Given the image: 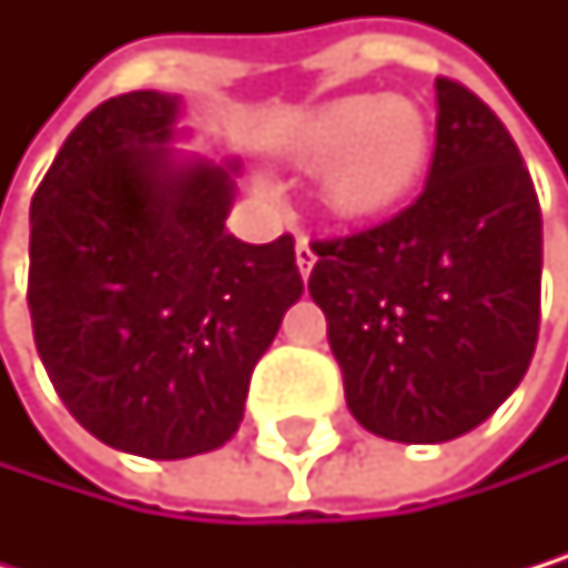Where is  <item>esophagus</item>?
<instances>
[{
    "label": "esophagus",
    "instance_id": "obj_1",
    "mask_svg": "<svg viewBox=\"0 0 568 568\" xmlns=\"http://www.w3.org/2000/svg\"><path fill=\"white\" fill-rule=\"evenodd\" d=\"M296 265H300V275L310 278V272H313V265H316V252L310 248L306 237H300V242H296Z\"/></svg>",
    "mask_w": 568,
    "mask_h": 568
}]
</instances>
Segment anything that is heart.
Wrapping results in <instances>:
<instances>
[{
  "instance_id": "1",
  "label": "heart",
  "mask_w": 568,
  "mask_h": 568,
  "mask_svg": "<svg viewBox=\"0 0 568 568\" xmlns=\"http://www.w3.org/2000/svg\"><path fill=\"white\" fill-rule=\"evenodd\" d=\"M290 156L323 170V201L337 217L371 221L402 207L433 156L426 112L398 94H351L331 101L300 129Z\"/></svg>"
}]
</instances>
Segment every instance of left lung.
Here are the masks:
<instances>
[{
    "label": "left lung",
    "instance_id": "1",
    "mask_svg": "<svg viewBox=\"0 0 568 568\" xmlns=\"http://www.w3.org/2000/svg\"><path fill=\"white\" fill-rule=\"evenodd\" d=\"M313 252L310 296L367 433L456 439L525 378L538 341L541 211L515 139L464 84L436 81V152L419 201Z\"/></svg>",
    "mask_w": 568,
    "mask_h": 568
}]
</instances>
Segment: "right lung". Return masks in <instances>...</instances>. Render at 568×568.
Masks as SVG:
<instances>
[{
    "mask_svg": "<svg viewBox=\"0 0 568 568\" xmlns=\"http://www.w3.org/2000/svg\"><path fill=\"white\" fill-rule=\"evenodd\" d=\"M180 98H108L60 145L30 207V316L47 375L101 443L149 460L224 446L303 296L293 237L224 221L237 160L183 156Z\"/></svg>",
    "mask_w": 568,
    "mask_h": 568,
    "instance_id": "obj_1",
    "label": "right lung"
}]
</instances>
